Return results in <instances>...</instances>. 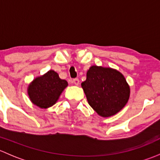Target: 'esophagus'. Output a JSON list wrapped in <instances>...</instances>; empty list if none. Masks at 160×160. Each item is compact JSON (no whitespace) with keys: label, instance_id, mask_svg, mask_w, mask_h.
Segmentation results:
<instances>
[{"label":"esophagus","instance_id":"1","mask_svg":"<svg viewBox=\"0 0 160 160\" xmlns=\"http://www.w3.org/2000/svg\"><path fill=\"white\" fill-rule=\"evenodd\" d=\"M72 83H73L75 85H77V86H78L79 83H80V80H79V79H77V78L73 79V80H72Z\"/></svg>","mask_w":160,"mask_h":160}]
</instances>
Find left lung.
<instances>
[{"mask_svg":"<svg viewBox=\"0 0 160 160\" xmlns=\"http://www.w3.org/2000/svg\"><path fill=\"white\" fill-rule=\"evenodd\" d=\"M81 87L90 107L104 118L119 112L129 99V86L125 77L114 69L92 66Z\"/></svg>","mask_w":160,"mask_h":160,"instance_id":"obj_1","label":"left lung"}]
</instances>
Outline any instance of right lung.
<instances>
[{"instance_id": "obj_1", "label": "right lung", "mask_w": 160, "mask_h": 160, "mask_svg": "<svg viewBox=\"0 0 160 160\" xmlns=\"http://www.w3.org/2000/svg\"><path fill=\"white\" fill-rule=\"evenodd\" d=\"M67 86V80L59 78L54 70H49L44 75L34 79L28 85V93L35 105L46 109L56 104Z\"/></svg>"}]
</instances>
